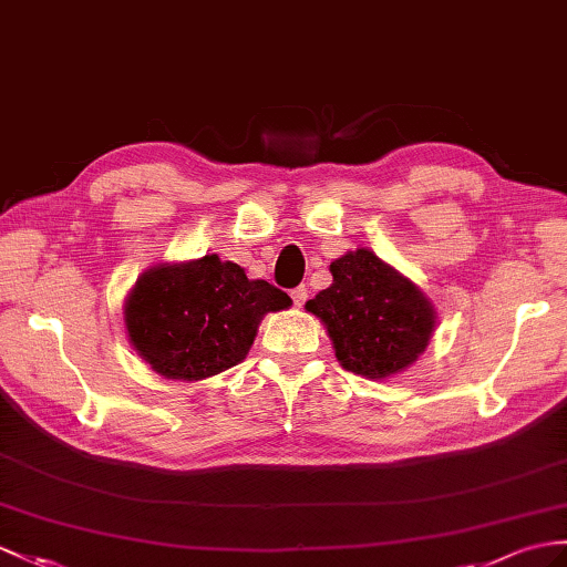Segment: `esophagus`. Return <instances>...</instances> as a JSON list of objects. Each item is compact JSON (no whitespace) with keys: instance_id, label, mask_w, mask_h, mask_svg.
I'll use <instances>...</instances> for the list:
<instances>
[{"instance_id":"1","label":"esophagus","mask_w":567,"mask_h":567,"mask_svg":"<svg viewBox=\"0 0 567 567\" xmlns=\"http://www.w3.org/2000/svg\"><path fill=\"white\" fill-rule=\"evenodd\" d=\"M291 298H293V302H296V306L300 308V306H302V302H306V300H308V288H306V286H298V288H293V291H291Z\"/></svg>"}]
</instances>
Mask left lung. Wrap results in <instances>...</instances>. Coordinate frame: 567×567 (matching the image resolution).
Wrapping results in <instances>:
<instances>
[{
  "mask_svg": "<svg viewBox=\"0 0 567 567\" xmlns=\"http://www.w3.org/2000/svg\"><path fill=\"white\" fill-rule=\"evenodd\" d=\"M334 284L308 300L324 322L339 363L370 380L409 368L433 337L435 312L402 274L355 250L329 265Z\"/></svg>",
  "mask_w": 567,
  "mask_h": 567,
  "instance_id": "left-lung-1",
  "label": "left lung"
}]
</instances>
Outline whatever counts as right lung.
<instances>
[{"mask_svg": "<svg viewBox=\"0 0 567 567\" xmlns=\"http://www.w3.org/2000/svg\"><path fill=\"white\" fill-rule=\"evenodd\" d=\"M291 306L281 288L250 281L243 267L206 255L148 269L124 306L136 353L158 375L202 380L238 365L261 317Z\"/></svg>", "mask_w": 567, "mask_h": 567, "instance_id": "add662e5", "label": "right lung"}]
</instances>
